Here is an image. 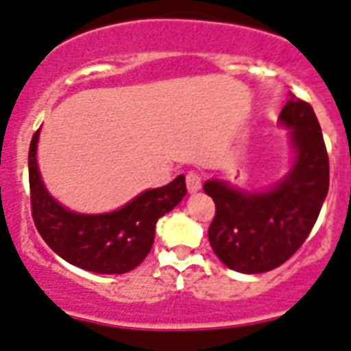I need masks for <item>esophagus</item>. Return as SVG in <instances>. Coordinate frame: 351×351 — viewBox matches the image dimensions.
<instances>
[{
	"instance_id": "1",
	"label": "esophagus",
	"mask_w": 351,
	"mask_h": 351,
	"mask_svg": "<svg viewBox=\"0 0 351 351\" xmlns=\"http://www.w3.org/2000/svg\"><path fill=\"white\" fill-rule=\"evenodd\" d=\"M185 182H187V191L191 194L197 193L201 189V175L196 171H189L185 176Z\"/></svg>"
}]
</instances>
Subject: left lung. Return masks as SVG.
Returning <instances> with one entry per match:
<instances>
[{"mask_svg": "<svg viewBox=\"0 0 351 351\" xmlns=\"http://www.w3.org/2000/svg\"><path fill=\"white\" fill-rule=\"evenodd\" d=\"M279 120L291 129L295 150L285 180L267 193H243L221 180L203 185L215 203L210 245L237 272H268L288 261L309 237L328 193V155L311 104L289 91Z\"/></svg>", "mask_w": 351, "mask_h": 351, "instance_id": "obj_1", "label": "left lung"}]
</instances>
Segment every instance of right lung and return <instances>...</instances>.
Instances as JSON below:
<instances>
[{
  "instance_id": "obj_1",
  "label": "right lung",
  "mask_w": 351,
  "mask_h": 351,
  "mask_svg": "<svg viewBox=\"0 0 351 351\" xmlns=\"http://www.w3.org/2000/svg\"><path fill=\"white\" fill-rule=\"evenodd\" d=\"M38 132L29 143V197L36 230L63 260L95 274H125L138 267L154 245L155 224L187 194L185 176L150 189L117 212L84 215L49 196L36 166Z\"/></svg>"
}]
</instances>
